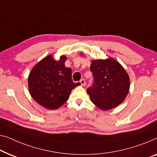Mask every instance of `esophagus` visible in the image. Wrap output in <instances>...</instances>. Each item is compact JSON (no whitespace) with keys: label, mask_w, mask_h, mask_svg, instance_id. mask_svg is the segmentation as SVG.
<instances>
[{"label":"esophagus","mask_w":157,"mask_h":157,"mask_svg":"<svg viewBox=\"0 0 157 157\" xmlns=\"http://www.w3.org/2000/svg\"><path fill=\"white\" fill-rule=\"evenodd\" d=\"M80 83H81V85L82 86H84L86 85V81H85V79H81V80L80 81Z\"/></svg>","instance_id":"esophagus-1"}]
</instances>
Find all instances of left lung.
I'll use <instances>...</instances> for the list:
<instances>
[{
	"mask_svg": "<svg viewBox=\"0 0 157 157\" xmlns=\"http://www.w3.org/2000/svg\"><path fill=\"white\" fill-rule=\"evenodd\" d=\"M94 78L87 89L90 101L102 110L115 108L128 95L130 79L124 67L113 57L92 60L90 65Z\"/></svg>",
	"mask_w": 157,
	"mask_h": 157,
	"instance_id": "8db88e82",
	"label": "left lung"
}]
</instances>
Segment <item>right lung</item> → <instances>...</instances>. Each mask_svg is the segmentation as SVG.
<instances>
[{"label":"right lung","mask_w":157,"mask_h":157,"mask_svg":"<svg viewBox=\"0 0 157 157\" xmlns=\"http://www.w3.org/2000/svg\"><path fill=\"white\" fill-rule=\"evenodd\" d=\"M67 57L60 56L55 60L49 54L34 66L28 76V90L32 98L41 106L56 110L69 99L74 83L71 69L65 67Z\"/></svg>","instance_id":"obj_1"}]
</instances>
